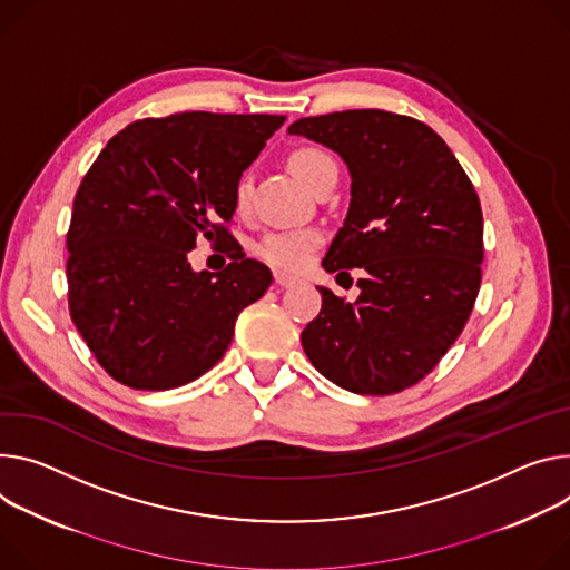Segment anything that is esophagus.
I'll return each instance as SVG.
<instances>
[{
    "label": "esophagus",
    "instance_id": "34e87169",
    "mask_svg": "<svg viewBox=\"0 0 570 570\" xmlns=\"http://www.w3.org/2000/svg\"><path fill=\"white\" fill-rule=\"evenodd\" d=\"M275 284L282 286V288H288V286H295L297 284V277H291L286 273H275Z\"/></svg>",
    "mask_w": 570,
    "mask_h": 570
}]
</instances>
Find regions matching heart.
<instances>
[{
	"label": "heart",
	"instance_id": "1",
	"mask_svg": "<svg viewBox=\"0 0 570 570\" xmlns=\"http://www.w3.org/2000/svg\"><path fill=\"white\" fill-rule=\"evenodd\" d=\"M288 166L312 190L327 177V173L336 170V164L330 154H325L323 149H316V147H297L295 151H291ZM249 190H252L249 177L247 175L238 177L236 188H234V202H236L238 212L247 209ZM318 243H321V236L312 229L273 232L264 238L262 245H258V254H262L266 262L275 268L297 273L308 264V258H312Z\"/></svg>",
	"mask_w": 570,
	"mask_h": 570
}]
</instances>
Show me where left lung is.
<instances>
[{
	"label": "left lung",
	"mask_w": 570,
	"mask_h": 570,
	"mask_svg": "<svg viewBox=\"0 0 570 570\" xmlns=\"http://www.w3.org/2000/svg\"><path fill=\"white\" fill-rule=\"evenodd\" d=\"M288 134L341 154L352 199L323 268H361L354 302L318 286L302 332L308 361L336 386L391 395L419 384L461 334L482 282L484 225L473 181L425 122L380 109L302 118Z\"/></svg>",
	"instance_id": "1"
}]
</instances>
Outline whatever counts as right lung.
<instances>
[{
	"mask_svg": "<svg viewBox=\"0 0 570 570\" xmlns=\"http://www.w3.org/2000/svg\"><path fill=\"white\" fill-rule=\"evenodd\" d=\"M284 116L186 111L118 131L81 179L68 247V306L97 364L138 391L212 371L273 275L229 232L234 188ZM199 235L233 264L195 274Z\"/></svg>",
	"mask_w": 570,
	"mask_h": 570,
	"instance_id": "add662e5",
	"label": "right lung"
}]
</instances>
